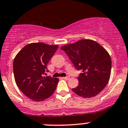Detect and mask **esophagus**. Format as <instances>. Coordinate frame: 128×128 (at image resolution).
I'll use <instances>...</instances> for the list:
<instances>
[{"label": "esophagus", "mask_w": 128, "mask_h": 128, "mask_svg": "<svg viewBox=\"0 0 128 128\" xmlns=\"http://www.w3.org/2000/svg\"><path fill=\"white\" fill-rule=\"evenodd\" d=\"M62 79H65V80H69V79H70V78H69V77H63Z\"/></svg>", "instance_id": "34e87169"}]
</instances>
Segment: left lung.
<instances>
[{
    "label": "left lung",
    "mask_w": 128,
    "mask_h": 128,
    "mask_svg": "<svg viewBox=\"0 0 128 128\" xmlns=\"http://www.w3.org/2000/svg\"><path fill=\"white\" fill-rule=\"evenodd\" d=\"M64 50L77 70L79 84L72 89L77 95L90 98L101 92L110 80L111 59L100 44L90 39H81L74 44L63 46Z\"/></svg>",
    "instance_id": "obj_1"
}]
</instances>
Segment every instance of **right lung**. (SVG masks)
I'll use <instances>...</instances> for the list:
<instances>
[{
  "instance_id": "obj_1",
  "label": "right lung",
  "mask_w": 128,
  "mask_h": 128,
  "mask_svg": "<svg viewBox=\"0 0 128 128\" xmlns=\"http://www.w3.org/2000/svg\"><path fill=\"white\" fill-rule=\"evenodd\" d=\"M58 48V45L31 43L15 57L13 70L20 90L30 100L42 101L49 98L56 89L59 79L46 74L47 65Z\"/></svg>"
}]
</instances>
